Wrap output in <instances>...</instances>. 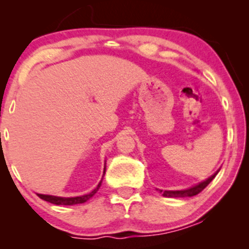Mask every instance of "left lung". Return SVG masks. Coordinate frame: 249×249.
Returning <instances> with one entry per match:
<instances>
[{
    "mask_svg": "<svg viewBox=\"0 0 249 249\" xmlns=\"http://www.w3.org/2000/svg\"><path fill=\"white\" fill-rule=\"evenodd\" d=\"M219 172V171H218ZM218 172H215L213 174L212 177H210L207 180H205V181L200 182L199 185H196V186L194 187H191L188 188V190H184V191H160V193H162V196H166V198H187V196H196V194H199L201 192L202 190H204L205 187L207 186L208 184H210L212 180L215 178V176L218 174Z\"/></svg>",
    "mask_w": 249,
    "mask_h": 249,
    "instance_id": "8db88e82",
    "label": "left lung"
}]
</instances>
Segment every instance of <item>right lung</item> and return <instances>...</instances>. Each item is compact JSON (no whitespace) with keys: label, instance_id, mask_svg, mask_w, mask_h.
Here are the masks:
<instances>
[{"label":"right lung","instance_id":"1","mask_svg":"<svg viewBox=\"0 0 249 249\" xmlns=\"http://www.w3.org/2000/svg\"><path fill=\"white\" fill-rule=\"evenodd\" d=\"M104 173H105V168H104ZM103 180V178H102ZM102 180L99 181V184L97 185V187L92 192H90L89 194H85V196H75V198H62V196H45V194H37L39 198L45 200V201H49L51 204L55 205H64V206H70V205H77V204H83V202L88 201L89 199L92 198L95 196V193L99 190L102 185Z\"/></svg>","mask_w":249,"mask_h":249}]
</instances>
